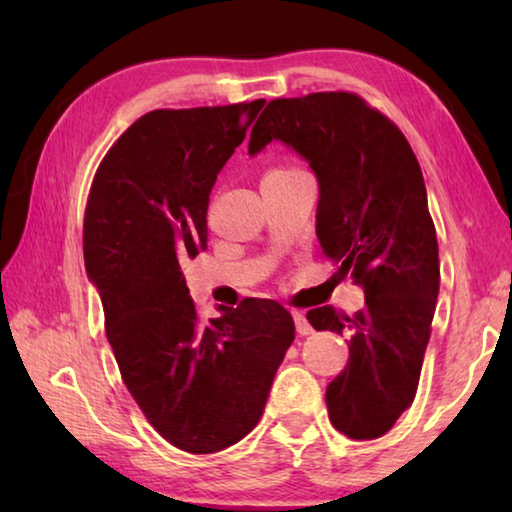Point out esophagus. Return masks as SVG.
Here are the masks:
<instances>
[{
    "label": "esophagus",
    "instance_id": "34e87169",
    "mask_svg": "<svg viewBox=\"0 0 512 512\" xmlns=\"http://www.w3.org/2000/svg\"><path fill=\"white\" fill-rule=\"evenodd\" d=\"M293 323H296V332L300 336H307V334L314 332V327L309 325V320H307L305 314H302V311H293Z\"/></svg>",
    "mask_w": 512,
    "mask_h": 512
}]
</instances>
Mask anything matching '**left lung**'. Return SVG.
Returning a JSON list of instances; mask_svg holds the SVG:
<instances>
[{
  "mask_svg": "<svg viewBox=\"0 0 512 512\" xmlns=\"http://www.w3.org/2000/svg\"><path fill=\"white\" fill-rule=\"evenodd\" d=\"M273 140L314 171L318 244L339 280L350 277L366 296L354 316L329 305L307 311L318 332L348 336V366L325 391L329 420L348 438H379L418 391L440 287L420 164L400 128L348 92L271 101L248 153Z\"/></svg>",
  "mask_w": 512,
  "mask_h": 512,
  "instance_id": "obj_1",
  "label": "left lung"
}]
</instances>
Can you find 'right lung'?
Segmentation results:
<instances>
[{
    "label": "right lung",
    "instance_id": "obj_1",
    "mask_svg": "<svg viewBox=\"0 0 512 512\" xmlns=\"http://www.w3.org/2000/svg\"><path fill=\"white\" fill-rule=\"evenodd\" d=\"M264 99L146 112L103 158L85 210V271L121 377L146 420L189 454L239 443L293 341L280 302L201 320L180 264L207 248V205Z\"/></svg>",
    "mask_w": 512,
    "mask_h": 512
}]
</instances>
